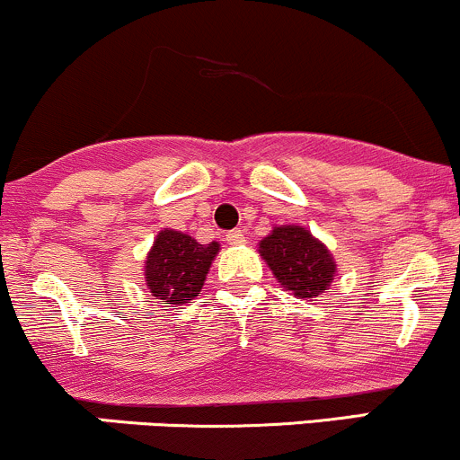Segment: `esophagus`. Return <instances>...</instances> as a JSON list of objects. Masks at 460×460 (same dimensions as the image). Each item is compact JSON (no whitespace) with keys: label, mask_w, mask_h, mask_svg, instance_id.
<instances>
[{"label":"esophagus","mask_w":460,"mask_h":460,"mask_svg":"<svg viewBox=\"0 0 460 460\" xmlns=\"http://www.w3.org/2000/svg\"><path fill=\"white\" fill-rule=\"evenodd\" d=\"M245 232L243 230H230L228 234H226V241H228L230 245H243L245 243Z\"/></svg>","instance_id":"esophagus-1"}]
</instances>
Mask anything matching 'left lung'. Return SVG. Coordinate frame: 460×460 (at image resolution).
<instances>
[{
    "instance_id": "obj_1",
    "label": "left lung",
    "mask_w": 460,
    "mask_h": 460,
    "mask_svg": "<svg viewBox=\"0 0 460 460\" xmlns=\"http://www.w3.org/2000/svg\"><path fill=\"white\" fill-rule=\"evenodd\" d=\"M259 254L294 298H320L338 276L333 254L303 226H274L259 243Z\"/></svg>"
}]
</instances>
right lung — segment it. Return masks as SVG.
I'll return each mask as SVG.
<instances>
[{
    "label": "right lung",
    "instance_id": "1",
    "mask_svg": "<svg viewBox=\"0 0 460 460\" xmlns=\"http://www.w3.org/2000/svg\"><path fill=\"white\" fill-rule=\"evenodd\" d=\"M219 243L201 245L190 234L164 228L157 232L145 261V280L151 296L166 307H181L199 296Z\"/></svg>",
    "mask_w": 460,
    "mask_h": 460
}]
</instances>
